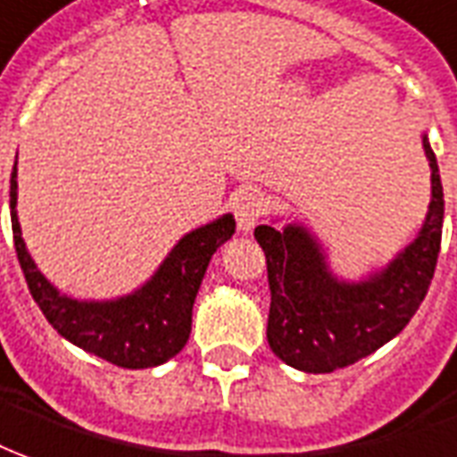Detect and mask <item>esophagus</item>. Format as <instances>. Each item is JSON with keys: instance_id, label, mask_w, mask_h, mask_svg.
<instances>
[{"instance_id": "34e87169", "label": "esophagus", "mask_w": 457, "mask_h": 457, "mask_svg": "<svg viewBox=\"0 0 457 457\" xmlns=\"http://www.w3.org/2000/svg\"><path fill=\"white\" fill-rule=\"evenodd\" d=\"M261 213H263V201H261L259 194H253V191H241V194H236L234 216L238 231L248 234V231L259 223Z\"/></svg>"}]
</instances>
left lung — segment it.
Returning <instances> with one entry per match:
<instances>
[{
	"label": "left lung",
	"mask_w": 457,
	"mask_h": 457,
	"mask_svg": "<svg viewBox=\"0 0 457 457\" xmlns=\"http://www.w3.org/2000/svg\"><path fill=\"white\" fill-rule=\"evenodd\" d=\"M423 151L430 166L426 221L395 259L361 281L333 273L319 236L303 223L256 226L253 236L266 253L270 288L266 338L286 366L303 373L351 366L395 338L423 303L436 273L445 211L428 134Z\"/></svg>",
	"instance_id": "left-lung-1"
}]
</instances>
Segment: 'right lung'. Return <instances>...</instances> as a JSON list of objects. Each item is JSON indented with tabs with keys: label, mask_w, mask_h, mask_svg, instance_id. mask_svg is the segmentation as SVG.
<instances>
[{
	"label": "right lung",
	"mask_w": 457,
	"mask_h": 457,
	"mask_svg": "<svg viewBox=\"0 0 457 457\" xmlns=\"http://www.w3.org/2000/svg\"><path fill=\"white\" fill-rule=\"evenodd\" d=\"M9 209L19 266L46 320L69 343L121 368L162 366L187 345L191 311L211 256L236 231L234 216L223 213L179 238L137 291L109 301H79L62 294L27 251L17 216V163L9 181Z\"/></svg>",
	"instance_id": "obj_1"
}]
</instances>
